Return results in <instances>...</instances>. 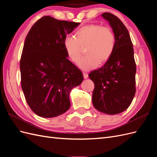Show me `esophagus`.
Listing matches in <instances>:
<instances>
[{
	"label": "esophagus",
	"mask_w": 157,
	"mask_h": 157,
	"mask_svg": "<svg viewBox=\"0 0 157 157\" xmlns=\"http://www.w3.org/2000/svg\"><path fill=\"white\" fill-rule=\"evenodd\" d=\"M83 76H84V78L85 79L88 78V75L86 73H83Z\"/></svg>",
	"instance_id": "1"
}]
</instances>
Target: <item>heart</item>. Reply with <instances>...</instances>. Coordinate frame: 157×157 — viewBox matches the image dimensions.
I'll return each instance as SVG.
<instances>
[{
  "mask_svg": "<svg viewBox=\"0 0 157 157\" xmlns=\"http://www.w3.org/2000/svg\"><path fill=\"white\" fill-rule=\"evenodd\" d=\"M76 38L67 36L63 45L68 58L77 63L81 55V46H86L85 56L78 67L84 71L96 67L110 58L115 46V36L110 28L98 24L82 27L76 32Z\"/></svg>",
  "mask_w": 157,
  "mask_h": 157,
  "instance_id": "heart-1",
  "label": "heart"
}]
</instances>
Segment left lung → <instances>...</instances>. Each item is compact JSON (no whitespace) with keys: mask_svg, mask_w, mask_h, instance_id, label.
I'll return each mask as SVG.
<instances>
[{"mask_svg":"<svg viewBox=\"0 0 157 157\" xmlns=\"http://www.w3.org/2000/svg\"><path fill=\"white\" fill-rule=\"evenodd\" d=\"M101 16L112 28L115 46L105 65L88 76L95 85L92 94L94 107L101 113L116 115L128 108L136 94L134 48L129 32L119 19L108 12Z\"/></svg>","mask_w":157,"mask_h":157,"instance_id":"8db88e82","label":"left lung"}]
</instances>
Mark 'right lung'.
<instances>
[{"label": "right lung", "instance_id": "obj_1", "mask_svg": "<svg viewBox=\"0 0 157 157\" xmlns=\"http://www.w3.org/2000/svg\"><path fill=\"white\" fill-rule=\"evenodd\" d=\"M80 23L50 16L38 20L25 38L20 60L26 101L38 116L52 118L70 107L69 94L82 83V71L68 59L63 41Z\"/></svg>", "mask_w": 157, "mask_h": 157}]
</instances>
